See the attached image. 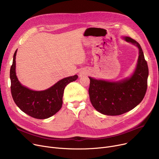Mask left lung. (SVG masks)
<instances>
[{
  "instance_id": "left-lung-1",
  "label": "left lung",
  "mask_w": 159,
  "mask_h": 159,
  "mask_svg": "<svg viewBox=\"0 0 159 159\" xmlns=\"http://www.w3.org/2000/svg\"><path fill=\"white\" fill-rule=\"evenodd\" d=\"M124 39L139 49L137 68L132 76L119 82L89 77L90 101L96 110L104 115H120L133 110L146 93L149 71L143 49L135 40L128 37Z\"/></svg>"
}]
</instances>
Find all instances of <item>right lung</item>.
<instances>
[{
	"label": "right lung",
	"instance_id": "obj_1",
	"mask_svg": "<svg viewBox=\"0 0 159 159\" xmlns=\"http://www.w3.org/2000/svg\"><path fill=\"white\" fill-rule=\"evenodd\" d=\"M16 50L10 68L11 92L15 103L20 109L37 119H45L54 115L61 110L65 87L69 83L76 80L77 75L64 78L57 82L52 87L44 91L31 90L21 85L16 76Z\"/></svg>",
	"mask_w": 159,
	"mask_h": 159
}]
</instances>
